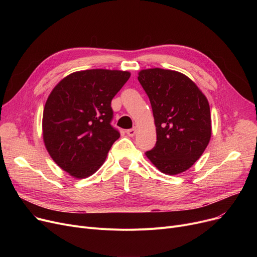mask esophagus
Returning <instances> with one entry per match:
<instances>
[{
	"mask_svg": "<svg viewBox=\"0 0 257 257\" xmlns=\"http://www.w3.org/2000/svg\"><path fill=\"white\" fill-rule=\"evenodd\" d=\"M137 132H138V129H137V127H134V128H132V129H128L127 130V134L129 137H134L137 134Z\"/></svg>",
	"mask_w": 257,
	"mask_h": 257,
	"instance_id": "34e87169",
	"label": "esophagus"
}]
</instances>
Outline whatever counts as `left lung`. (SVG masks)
<instances>
[{
	"instance_id": "8db88e82",
	"label": "left lung",
	"mask_w": 257,
	"mask_h": 257,
	"mask_svg": "<svg viewBox=\"0 0 257 257\" xmlns=\"http://www.w3.org/2000/svg\"><path fill=\"white\" fill-rule=\"evenodd\" d=\"M138 79L149 97L157 134L147 157L165 174L186 171L203 154L211 137L206 97L190 78L176 71L143 70Z\"/></svg>"
}]
</instances>
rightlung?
I'll return each mask as SVG.
<instances>
[{
    "label": "right lung",
    "mask_w": 257,
    "mask_h": 257,
    "mask_svg": "<svg viewBox=\"0 0 257 257\" xmlns=\"http://www.w3.org/2000/svg\"><path fill=\"white\" fill-rule=\"evenodd\" d=\"M130 73L76 72L54 87L43 115L44 142L53 160L76 178H86L105 161L119 138L112 127L111 100Z\"/></svg>",
    "instance_id": "add662e5"
}]
</instances>
